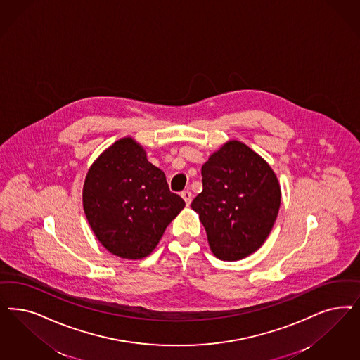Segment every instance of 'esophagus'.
Masks as SVG:
<instances>
[{
  "instance_id": "esophagus-1",
  "label": "esophagus",
  "mask_w": 360,
  "mask_h": 360,
  "mask_svg": "<svg viewBox=\"0 0 360 360\" xmlns=\"http://www.w3.org/2000/svg\"><path fill=\"white\" fill-rule=\"evenodd\" d=\"M181 195H182V198H184V200L186 202L187 206H188V205L191 203V197H193V195H191V193H190L188 190H185V191H182V193H181Z\"/></svg>"
}]
</instances>
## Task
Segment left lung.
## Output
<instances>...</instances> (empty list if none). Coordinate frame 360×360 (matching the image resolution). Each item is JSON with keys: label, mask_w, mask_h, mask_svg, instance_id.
<instances>
[{"label": "left lung", "mask_w": 360, "mask_h": 360, "mask_svg": "<svg viewBox=\"0 0 360 360\" xmlns=\"http://www.w3.org/2000/svg\"><path fill=\"white\" fill-rule=\"evenodd\" d=\"M203 190L191 202L211 251L239 261L261 248L281 206L273 169L242 142L230 141L202 166Z\"/></svg>", "instance_id": "left-lung-1"}]
</instances>
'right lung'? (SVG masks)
<instances>
[{"instance_id": "right-lung-1", "label": "right lung", "mask_w": 360, "mask_h": 360, "mask_svg": "<svg viewBox=\"0 0 360 360\" xmlns=\"http://www.w3.org/2000/svg\"><path fill=\"white\" fill-rule=\"evenodd\" d=\"M82 198L87 222L102 246L126 259L148 257L185 207L165 173L131 138L117 141L93 163Z\"/></svg>"}]
</instances>
